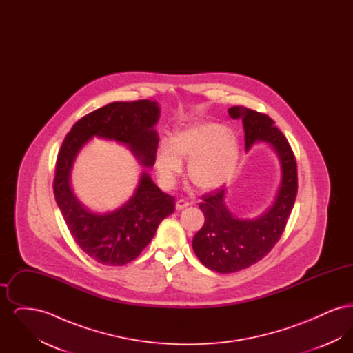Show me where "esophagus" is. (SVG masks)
<instances>
[{
    "label": "esophagus",
    "mask_w": 353,
    "mask_h": 353,
    "mask_svg": "<svg viewBox=\"0 0 353 353\" xmlns=\"http://www.w3.org/2000/svg\"><path fill=\"white\" fill-rule=\"evenodd\" d=\"M190 205V202L185 201V200H179L176 202V209L177 210H183L185 208H188Z\"/></svg>",
    "instance_id": "esophagus-1"
}]
</instances>
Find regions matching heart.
<instances>
[{
    "label": "heart",
    "mask_w": 353,
    "mask_h": 353,
    "mask_svg": "<svg viewBox=\"0 0 353 353\" xmlns=\"http://www.w3.org/2000/svg\"><path fill=\"white\" fill-rule=\"evenodd\" d=\"M235 134L216 121H202L161 139L154 152L159 179L165 188L176 184L189 159L188 176L201 190H213L228 183L238 163Z\"/></svg>",
    "instance_id": "heart-1"
}]
</instances>
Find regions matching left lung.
<instances>
[{"instance_id":"obj_1","label":"left lung","mask_w":353,"mask_h":353,"mask_svg":"<svg viewBox=\"0 0 353 353\" xmlns=\"http://www.w3.org/2000/svg\"><path fill=\"white\" fill-rule=\"evenodd\" d=\"M228 112L230 118L242 119L246 151L255 143H268L276 152L282 183L275 201L255 219L235 217L225 205L223 188L202 197L200 209L205 223L194 235L192 246L203 266L221 274L248 269L268 255L285 230L298 193L296 160L285 134L274 125L275 121L241 105Z\"/></svg>"}]
</instances>
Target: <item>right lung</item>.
I'll use <instances>...</instances> for the list:
<instances>
[{
  "instance_id": "obj_1",
  "label": "right lung",
  "mask_w": 353,
  "mask_h": 353,
  "mask_svg": "<svg viewBox=\"0 0 353 353\" xmlns=\"http://www.w3.org/2000/svg\"><path fill=\"white\" fill-rule=\"evenodd\" d=\"M157 101H114L78 120L57 157L54 196L74 241L105 266H123L143 252L160 222L174 212V197L161 192L144 170L134 196L114 212L97 213L79 201L70 184L72 164L92 137L115 140L130 148L140 165L151 168L159 136Z\"/></svg>"
}]
</instances>
